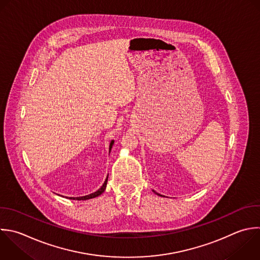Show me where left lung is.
<instances>
[{
  "instance_id": "left-lung-1",
  "label": "left lung",
  "mask_w": 260,
  "mask_h": 260,
  "mask_svg": "<svg viewBox=\"0 0 260 260\" xmlns=\"http://www.w3.org/2000/svg\"><path fill=\"white\" fill-rule=\"evenodd\" d=\"M153 192H154V191H153ZM154 193H156V192H154ZM156 194H157V195H159V196H161V195H160V194H158V193H156Z\"/></svg>"
}]
</instances>
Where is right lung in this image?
Segmentation results:
<instances>
[{
  "label": "right lung",
  "mask_w": 260,
  "mask_h": 260,
  "mask_svg": "<svg viewBox=\"0 0 260 260\" xmlns=\"http://www.w3.org/2000/svg\"><path fill=\"white\" fill-rule=\"evenodd\" d=\"M113 144H114V140H112V141H111V143H110V151H111V149H112ZM108 176H109V175H108ZM107 182H108V177H107V179H106L105 183L103 184V186H102L98 191H95L94 193H91V194H89V195H85V196H81V197H69V198H70V199H73V200H87V199H90V198L98 197V196H100L101 194H103V193H104V191L106 190Z\"/></svg>",
  "instance_id": "obj_1"
}]
</instances>
